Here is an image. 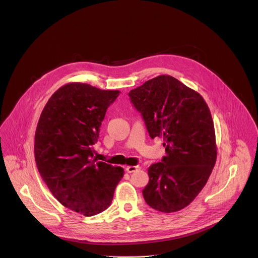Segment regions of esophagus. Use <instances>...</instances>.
Segmentation results:
<instances>
[{
  "mask_svg": "<svg viewBox=\"0 0 258 258\" xmlns=\"http://www.w3.org/2000/svg\"><path fill=\"white\" fill-rule=\"evenodd\" d=\"M139 169H140V166H127L126 167V172L127 173H133V172H135Z\"/></svg>",
  "mask_w": 258,
  "mask_h": 258,
  "instance_id": "34e87169",
  "label": "esophagus"
}]
</instances>
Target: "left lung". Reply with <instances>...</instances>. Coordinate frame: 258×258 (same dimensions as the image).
<instances>
[{"instance_id":"obj_1","label":"left lung","mask_w":258,"mask_h":258,"mask_svg":"<svg viewBox=\"0 0 258 258\" xmlns=\"http://www.w3.org/2000/svg\"><path fill=\"white\" fill-rule=\"evenodd\" d=\"M152 139L162 137L166 156L148 169V205L162 213L188 206L206 185L217 161L214 121L197 91L170 75H159L128 93Z\"/></svg>"}]
</instances>
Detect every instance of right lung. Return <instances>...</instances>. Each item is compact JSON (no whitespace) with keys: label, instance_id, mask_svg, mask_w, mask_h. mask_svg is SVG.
Instances as JSON below:
<instances>
[{"label":"right lung","instance_id":"add662e5","mask_svg":"<svg viewBox=\"0 0 258 258\" xmlns=\"http://www.w3.org/2000/svg\"><path fill=\"white\" fill-rule=\"evenodd\" d=\"M119 90L68 83L48 99L35 135L37 170L53 197L85 217L110 206L124 170L93 159L92 145Z\"/></svg>","mask_w":258,"mask_h":258}]
</instances>
